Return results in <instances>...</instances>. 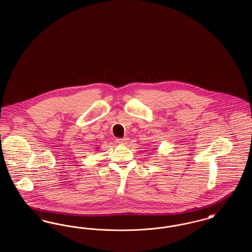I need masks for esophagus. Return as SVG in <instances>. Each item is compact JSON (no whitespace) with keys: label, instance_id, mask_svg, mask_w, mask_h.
Wrapping results in <instances>:
<instances>
[{"label":"esophagus","instance_id":"esophagus-1","mask_svg":"<svg viewBox=\"0 0 252 252\" xmlns=\"http://www.w3.org/2000/svg\"><path fill=\"white\" fill-rule=\"evenodd\" d=\"M118 144H122V145H125V144L128 143V138H122V139H117L116 140Z\"/></svg>","mask_w":252,"mask_h":252}]
</instances>
